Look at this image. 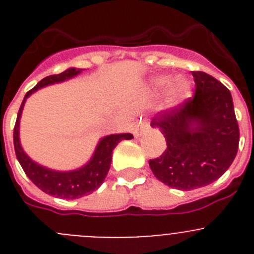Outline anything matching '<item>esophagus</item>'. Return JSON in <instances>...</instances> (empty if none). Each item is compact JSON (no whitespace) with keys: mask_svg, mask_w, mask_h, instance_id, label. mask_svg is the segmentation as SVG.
<instances>
[{"mask_svg":"<svg viewBox=\"0 0 254 254\" xmlns=\"http://www.w3.org/2000/svg\"><path fill=\"white\" fill-rule=\"evenodd\" d=\"M148 128V123L146 121H139L134 125V128H133V133L136 137H139L146 129Z\"/></svg>","mask_w":254,"mask_h":254,"instance_id":"obj_1","label":"esophagus"}]
</instances>
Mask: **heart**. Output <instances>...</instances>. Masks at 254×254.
I'll use <instances>...</instances> for the list:
<instances>
[{
	"label": "heart",
	"mask_w": 254,
	"mask_h": 254,
	"mask_svg": "<svg viewBox=\"0 0 254 254\" xmlns=\"http://www.w3.org/2000/svg\"><path fill=\"white\" fill-rule=\"evenodd\" d=\"M170 87L169 90V101L173 103L183 101L188 98L190 94V81L185 78H175L174 75H159L152 80V85L155 89L162 90Z\"/></svg>",
	"instance_id": "1"
}]
</instances>
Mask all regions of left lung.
<instances>
[{
	"instance_id": "obj_1",
	"label": "left lung",
	"mask_w": 254,
	"mask_h": 254,
	"mask_svg": "<svg viewBox=\"0 0 254 254\" xmlns=\"http://www.w3.org/2000/svg\"><path fill=\"white\" fill-rule=\"evenodd\" d=\"M192 98L161 111L151 126L161 129L166 150L148 161L157 180L192 190L218 180L229 169L239 146V127L229 89L204 73L191 71Z\"/></svg>"
}]
</instances>
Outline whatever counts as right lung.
<instances>
[{
	"instance_id": "1",
	"label": "right lung",
	"mask_w": 254,
	"mask_h": 254,
	"mask_svg": "<svg viewBox=\"0 0 254 254\" xmlns=\"http://www.w3.org/2000/svg\"><path fill=\"white\" fill-rule=\"evenodd\" d=\"M81 69L70 68L60 74H54V75H49L46 78L41 79L25 95L24 101H22L20 109H18L17 120H16L15 128H13V147H15L16 157H17L21 167L24 169L27 178L44 192L53 195V196L62 197V199H78V197L92 194L94 190L98 189L104 181V179H106L109 167H111L112 151L115 150L116 146L122 139L133 138L131 133L106 136L99 141L92 160L85 166H83L81 169L74 170V171H68V173L54 171V170L40 166V165H37L36 162L32 161L29 156L24 152L20 145V138H18V127H20L21 113H22V108H24L25 101H26L27 97L34 92H36L39 88L70 79L73 76L78 75Z\"/></svg>"
}]
</instances>
